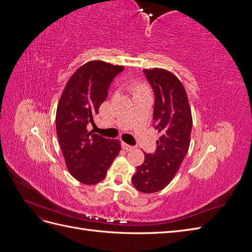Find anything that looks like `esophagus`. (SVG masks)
Masks as SVG:
<instances>
[{"instance_id": "obj_1", "label": "esophagus", "mask_w": 252, "mask_h": 252, "mask_svg": "<svg viewBox=\"0 0 252 252\" xmlns=\"http://www.w3.org/2000/svg\"><path fill=\"white\" fill-rule=\"evenodd\" d=\"M122 147H123V149H125L126 151H130V150H132L134 147L133 146H131V145H128V144H126V143H122Z\"/></svg>"}]
</instances>
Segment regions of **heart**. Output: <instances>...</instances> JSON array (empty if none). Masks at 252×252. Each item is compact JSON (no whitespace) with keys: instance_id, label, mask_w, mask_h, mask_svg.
Segmentation results:
<instances>
[{"instance_id":"obj_1","label":"heart","mask_w":252,"mask_h":252,"mask_svg":"<svg viewBox=\"0 0 252 252\" xmlns=\"http://www.w3.org/2000/svg\"><path fill=\"white\" fill-rule=\"evenodd\" d=\"M132 89L135 91V94L141 93V91H145V90H144V87L141 86V85H139V84H133V85H132Z\"/></svg>"}]
</instances>
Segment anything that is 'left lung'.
I'll return each instance as SVG.
<instances>
[{
  "mask_svg": "<svg viewBox=\"0 0 252 252\" xmlns=\"http://www.w3.org/2000/svg\"><path fill=\"white\" fill-rule=\"evenodd\" d=\"M144 74L155 94L154 127L161 136L131 181L139 191L152 193L164 189L177 174L189 149L192 118L186 91L174 74L158 68L145 69Z\"/></svg>",
  "mask_w": 252,
  "mask_h": 252,
  "instance_id": "1",
  "label": "left lung"
}]
</instances>
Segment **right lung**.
Returning a JSON list of instances; mask_svg holds the SVG:
<instances>
[{"label":"right lung","mask_w":252,"mask_h":252,"mask_svg":"<svg viewBox=\"0 0 252 252\" xmlns=\"http://www.w3.org/2000/svg\"><path fill=\"white\" fill-rule=\"evenodd\" d=\"M124 70L103 61L81 66L68 81L57 109L56 127L68 170L74 179L94 185L105 179L121 150L119 140L88 131L114 78Z\"/></svg>","instance_id":"add662e5"}]
</instances>
